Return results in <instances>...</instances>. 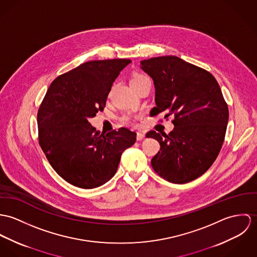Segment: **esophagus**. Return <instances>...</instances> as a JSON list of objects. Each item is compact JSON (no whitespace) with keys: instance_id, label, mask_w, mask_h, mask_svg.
<instances>
[{"instance_id":"obj_1","label":"esophagus","mask_w":257,"mask_h":257,"mask_svg":"<svg viewBox=\"0 0 257 257\" xmlns=\"http://www.w3.org/2000/svg\"><path fill=\"white\" fill-rule=\"evenodd\" d=\"M145 135H146V134H145L144 132H138V133H137V140H138V141H141V140H143V139L145 138Z\"/></svg>"}]
</instances>
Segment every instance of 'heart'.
<instances>
[{"label":"heart","mask_w":257,"mask_h":257,"mask_svg":"<svg viewBox=\"0 0 257 257\" xmlns=\"http://www.w3.org/2000/svg\"><path fill=\"white\" fill-rule=\"evenodd\" d=\"M147 80H150V79H149L146 75L137 74V75H135V76L131 79V85H132V84L141 83V82L147 81ZM124 120H125V122H127V123H132V122H133V120H132L131 118H129V117H125V118H124Z\"/></svg>","instance_id":"obj_1"}]
</instances>
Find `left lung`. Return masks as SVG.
<instances>
[{
  "label": "left lung",
  "mask_w": 257,
  "mask_h": 257,
  "mask_svg": "<svg viewBox=\"0 0 257 257\" xmlns=\"http://www.w3.org/2000/svg\"><path fill=\"white\" fill-rule=\"evenodd\" d=\"M141 69L154 81V115L174 114L169 135L147 133L161 145L152 159L166 180L183 184L198 178L217 159L225 139L228 105L218 82L206 70L176 56L143 60Z\"/></svg>",
  "instance_id": "8db88e82"
}]
</instances>
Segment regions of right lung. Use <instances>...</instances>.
I'll use <instances>...</instances> for the list:
<instances>
[{
    "mask_svg": "<svg viewBox=\"0 0 257 257\" xmlns=\"http://www.w3.org/2000/svg\"><path fill=\"white\" fill-rule=\"evenodd\" d=\"M130 59L88 61L59 76L37 113L39 145L58 174L80 188L110 180L136 133L120 128L99 134L88 122L105 107L107 95Z\"/></svg>",
    "mask_w": 257,
    "mask_h": 257,
    "instance_id": "obj_1",
    "label": "right lung"
}]
</instances>
